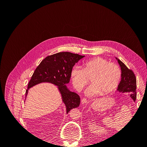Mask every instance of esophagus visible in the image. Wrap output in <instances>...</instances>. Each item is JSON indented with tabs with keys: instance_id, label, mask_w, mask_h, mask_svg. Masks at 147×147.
Segmentation results:
<instances>
[{
	"instance_id": "34e87169",
	"label": "esophagus",
	"mask_w": 147,
	"mask_h": 147,
	"mask_svg": "<svg viewBox=\"0 0 147 147\" xmlns=\"http://www.w3.org/2000/svg\"><path fill=\"white\" fill-rule=\"evenodd\" d=\"M81 102H82V104H86V103H87V100H86V99H85V98H83V99H82V100H81Z\"/></svg>"
}]
</instances>
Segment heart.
Returning <instances> with one entry per match:
<instances>
[{
    "label": "heart",
    "instance_id": "b5f03b06",
    "mask_svg": "<svg viewBox=\"0 0 147 147\" xmlns=\"http://www.w3.org/2000/svg\"><path fill=\"white\" fill-rule=\"evenodd\" d=\"M71 78L74 88L80 91L90 82L92 86L88 89V96L100 93L104 96L117 88L121 78V70L118 65L109 63L101 57H96L83 63V68L75 65L71 70Z\"/></svg>",
    "mask_w": 147,
    "mask_h": 147
}]
</instances>
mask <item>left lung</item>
<instances>
[{
  "label": "left lung",
  "mask_w": 147,
  "mask_h": 147,
  "mask_svg": "<svg viewBox=\"0 0 147 147\" xmlns=\"http://www.w3.org/2000/svg\"><path fill=\"white\" fill-rule=\"evenodd\" d=\"M116 59L121 70V79L118 86L117 91L120 92L129 93L130 97L135 102L137 97V83L135 74L132 70L129 69L123 62L117 57Z\"/></svg>",
  "instance_id": "1"
}]
</instances>
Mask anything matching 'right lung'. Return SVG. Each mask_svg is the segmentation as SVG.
<instances>
[{"label": "right lung", "mask_w": 147, "mask_h": 147, "mask_svg": "<svg viewBox=\"0 0 147 147\" xmlns=\"http://www.w3.org/2000/svg\"><path fill=\"white\" fill-rule=\"evenodd\" d=\"M84 56L70 52H60L46 57L35 69L28 83L26 97L29 88L41 83H50L57 86L67 113L78 107L80 103V96L70 91L65 84L70 82L71 70L74 65Z\"/></svg>", "instance_id": "right-lung-1"}]
</instances>
